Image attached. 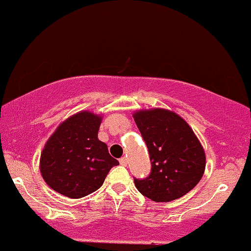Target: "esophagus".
<instances>
[{"label": "esophagus", "instance_id": "esophagus-1", "mask_svg": "<svg viewBox=\"0 0 251 251\" xmlns=\"http://www.w3.org/2000/svg\"><path fill=\"white\" fill-rule=\"evenodd\" d=\"M119 163H120L123 167H126V166H127V163H128L127 158H126V157H121V158L119 159Z\"/></svg>", "mask_w": 251, "mask_h": 251}]
</instances>
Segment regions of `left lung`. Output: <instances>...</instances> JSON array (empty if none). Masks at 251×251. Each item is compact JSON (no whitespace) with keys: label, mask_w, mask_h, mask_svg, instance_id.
Here are the masks:
<instances>
[{"label":"left lung","mask_w":251,"mask_h":251,"mask_svg":"<svg viewBox=\"0 0 251 251\" xmlns=\"http://www.w3.org/2000/svg\"><path fill=\"white\" fill-rule=\"evenodd\" d=\"M147 144L151 172L134 177L137 189L156 202H168L191 192L205 172V151L188 124L174 112L150 109L134 113Z\"/></svg>","instance_id":"1"}]
</instances>
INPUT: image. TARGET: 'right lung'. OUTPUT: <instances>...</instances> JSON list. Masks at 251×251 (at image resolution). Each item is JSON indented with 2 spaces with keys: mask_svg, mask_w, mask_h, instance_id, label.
<instances>
[{
  "mask_svg": "<svg viewBox=\"0 0 251 251\" xmlns=\"http://www.w3.org/2000/svg\"><path fill=\"white\" fill-rule=\"evenodd\" d=\"M101 117L79 112L58 126L40 156L45 182L59 194L78 199L102 186L109 170L119 162L98 139Z\"/></svg>",
  "mask_w": 251,
  "mask_h": 251,
  "instance_id": "add662e5",
  "label": "right lung"
}]
</instances>
